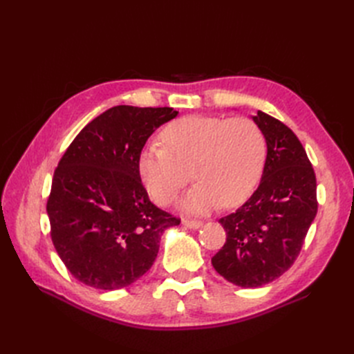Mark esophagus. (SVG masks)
<instances>
[{
  "label": "esophagus",
  "mask_w": 354,
  "mask_h": 354,
  "mask_svg": "<svg viewBox=\"0 0 354 354\" xmlns=\"http://www.w3.org/2000/svg\"><path fill=\"white\" fill-rule=\"evenodd\" d=\"M183 224H185L187 229H199L202 226V221H198V220H185Z\"/></svg>",
  "instance_id": "34e87169"
}]
</instances>
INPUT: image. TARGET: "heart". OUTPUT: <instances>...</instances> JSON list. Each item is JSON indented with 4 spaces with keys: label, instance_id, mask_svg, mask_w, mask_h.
Wrapping results in <instances>:
<instances>
[{
    "label": "heart",
    "instance_id": "heart-1",
    "mask_svg": "<svg viewBox=\"0 0 354 354\" xmlns=\"http://www.w3.org/2000/svg\"><path fill=\"white\" fill-rule=\"evenodd\" d=\"M164 145L146 146L138 173L151 196L167 205L190 180H198L181 201L192 214L223 203L239 205L259 185L267 156L261 128L248 118L186 116L167 127Z\"/></svg>",
    "mask_w": 354,
    "mask_h": 354
}]
</instances>
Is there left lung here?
Instances as JSON below:
<instances>
[{
  "mask_svg": "<svg viewBox=\"0 0 354 354\" xmlns=\"http://www.w3.org/2000/svg\"><path fill=\"white\" fill-rule=\"evenodd\" d=\"M267 142L260 186L241 208L218 220L226 243L212 257L224 279L242 286L270 283L291 267L317 212L316 176L301 142L261 111L252 116Z\"/></svg>",
  "mask_w": 354,
  "mask_h": 354,
  "instance_id": "left-lung-1",
  "label": "left lung"
}]
</instances>
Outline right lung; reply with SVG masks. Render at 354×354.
Segmentation results:
<instances>
[{
    "instance_id": "right-lung-1",
    "label": "right lung",
    "mask_w": 354,
    "mask_h": 354,
    "mask_svg": "<svg viewBox=\"0 0 354 354\" xmlns=\"http://www.w3.org/2000/svg\"><path fill=\"white\" fill-rule=\"evenodd\" d=\"M173 108L115 106L85 125L53 177L47 214L55 248L80 282L112 291L151 269L159 241L180 218L151 202L138 158Z\"/></svg>"
}]
</instances>
